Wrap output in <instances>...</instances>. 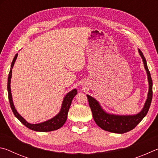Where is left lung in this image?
<instances>
[{
  "label": "left lung",
  "mask_w": 158,
  "mask_h": 158,
  "mask_svg": "<svg viewBox=\"0 0 158 158\" xmlns=\"http://www.w3.org/2000/svg\"><path fill=\"white\" fill-rule=\"evenodd\" d=\"M141 57L142 58L143 66L148 76L149 89L147 99L145 102L142 111L135 115H117L109 114L102 108L98 102L89 95H87L89 105L92 110L93 118L96 123L104 131L123 134L134 129L147 114L153 98V82H152L150 71H149L146 60L142 52L138 49Z\"/></svg>",
  "instance_id": "8db88e82"
}]
</instances>
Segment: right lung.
I'll list each match as a JSON object with an SVG mask.
<instances>
[{"label": "right lung", "instance_id": "1", "mask_svg": "<svg viewBox=\"0 0 158 158\" xmlns=\"http://www.w3.org/2000/svg\"><path fill=\"white\" fill-rule=\"evenodd\" d=\"M17 56H18V53H16L15 57H14L12 64H11V69H10L9 76H8V80H7L8 98H9L11 109H12L14 114H15V117L17 118L24 126H26L27 128L32 130V131H37V132H49V131H55V130L60 128L66 122V118H67L68 112H69V107L71 106L72 100H73L74 96L77 94V89H73L72 91H71V92H69L67 94L64 96V98L63 99L62 107H61V110L60 112L58 113L56 116H55L53 118H52L48 121H44V122L40 123L32 124V123H28L27 121L25 120L20 114H19L17 111H16V110L15 109V107L14 106L12 93H11L10 82H11V77H12V68L14 66V64H15V61L16 60V58H17Z\"/></svg>", "mask_w": 158, "mask_h": 158}]
</instances>
